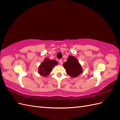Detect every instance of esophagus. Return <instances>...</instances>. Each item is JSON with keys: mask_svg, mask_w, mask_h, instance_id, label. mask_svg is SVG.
<instances>
[{"mask_svg": "<svg viewBox=\"0 0 120 120\" xmlns=\"http://www.w3.org/2000/svg\"><path fill=\"white\" fill-rule=\"evenodd\" d=\"M59 62H60V63L61 64H63V61L62 60H60Z\"/></svg>", "mask_w": 120, "mask_h": 120, "instance_id": "34e87169", "label": "esophagus"}]
</instances>
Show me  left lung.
Masks as SVG:
<instances>
[{"label": "left lung", "mask_w": 120, "mask_h": 120, "mask_svg": "<svg viewBox=\"0 0 120 120\" xmlns=\"http://www.w3.org/2000/svg\"><path fill=\"white\" fill-rule=\"evenodd\" d=\"M67 74L72 78L77 77L83 72L82 65L75 56H70L63 64Z\"/></svg>", "instance_id": "obj_1"}]
</instances>
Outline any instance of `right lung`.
I'll return each mask as SVG.
<instances>
[{
    "instance_id": "add662e5",
    "label": "right lung",
    "mask_w": 120,
    "mask_h": 120,
    "mask_svg": "<svg viewBox=\"0 0 120 120\" xmlns=\"http://www.w3.org/2000/svg\"><path fill=\"white\" fill-rule=\"evenodd\" d=\"M58 64V62L56 60H51L49 57H46L39 66L38 74L42 77H47L52 72V68Z\"/></svg>"
}]
</instances>
